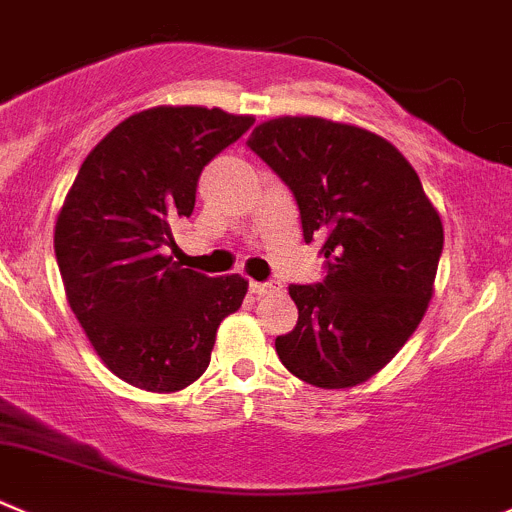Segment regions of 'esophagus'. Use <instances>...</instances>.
I'll use <instances>...</instances> for the list:
<instances>
[{
  "label": "esophagus",
  "instance_id": "1",
  "mask_svg": "<svg viewBox=\"0 0 512 512\" xmlns=\"http://www.w3.org/2000/svg\"><path fill=\"white\" fill-rule=\"evenodd\" d=\"M282 285L277 280H270V282H250V292L257 297H265V295H275V292H280Z\"/></svg>",
  "mask_w": 512,
  "mask_h": 512
}]
</instances>
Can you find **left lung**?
Here are the masks:
<instances>
[{
    "mask_svg": "<svg viewBox=\"0 0 512 512\" xmlns=\"http://www.w3.org/2000/svg\"><path fill=\"white\" fill-rule=\"evenodd\" d=\"M247 145L295 195L305 242L325 240V280L290 285L297 325L277 337V355L315 388H355L428 310L443 252L438 210L398 147L355 124L277 117Z\"/></svg>",
    "mask_w": 512,
    "mask_h": 512,
    "instance_id": "left-lung-1",
    "label": "left lung"
}]
</instances>
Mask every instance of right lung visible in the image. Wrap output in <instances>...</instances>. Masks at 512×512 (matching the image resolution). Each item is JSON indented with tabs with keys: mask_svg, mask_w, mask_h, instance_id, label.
<instances>
[{
	"mask_svg": "<svg viewBox=\"0 0 512 512\" xmlns=\"http://www.w3.org/2000/svg\"><path fill=\"white\" fill-rule=\"evenodd\" d=\"M220 107H152L87 155L54 227V255L79 325L104 365L140 390L177 393L210 365L217 327L247 280L185 270L165 247L195 210L207 162L252 127Z\"/></svg>",
	"mask_w": 512,
	"mask_h": 512,
	"instance_id": "1",
	"label": "right lung"
}]
</instances>
